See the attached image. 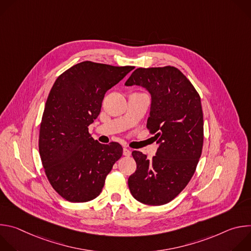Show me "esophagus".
I'll return each mask as SVG.
<instances>
[{"label":"esophagus","mask_w":251,"mask_h":251,"mask_svg":"<svg viewBox=\"0 0 251 251\" xmlns=\"http://www.w3.org/2000/svg\"><path fill=\"white\" fill-rule=\"evenodd\" d=\"M123 155L126 157H129L131 155V151L128 148H124L123 149Z\"/></svg>","instance_id":"esophagus-1"}]
</instances>
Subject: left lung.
Masks as SVG:
<instances>
[{"mask_svg": "<svg viewBox=\"0 0 251 251\" xmlns=\"http://www.w3.org/2000/svg\"><path fill=\"white\" fill-rule=\"evenodd\" d=\"M151 94L147 128L159 145L156 155L133 151L137 169L128 178L134 199L149 205L174 200L191 181L201 155L203 116L201 97L174 66L137 68L125 82Z\"/></svg>", "mask_w": 251, "mask_h": 251, "instance_id": "obj_1", "label": "left lung"}]
</instances>
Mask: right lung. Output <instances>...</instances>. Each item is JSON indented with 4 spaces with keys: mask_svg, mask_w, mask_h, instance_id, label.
Instances as JSON below:
<instances>
[{
    "mask_svg": "<svg viewBox=\"0 0 251 251\" xmlns=\"http://www.w3.org/2000/svg\"><path fill=\"white\" fill-rule=\"evenodd\" d=\"M134 66L82 61L55 80L42 118L39 150L46 175L55 192L71 202L98 197L106 176L123 153L116 142L101 144L88 132L100 113L107 90Z\"/></svg>",
    "mask_w": 251,
    "mask_h": 251,
    "instance_id": "1",
    "label": "right lung"
}]
</instances>
